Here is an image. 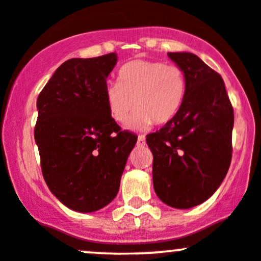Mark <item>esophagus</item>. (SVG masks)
<instances>
[{
	"label": "esophagus",
	"mask_w": 261,
	"mask_h": 261,
	"mask_svg": "<svg viewBox=\"0 0 261 261\" xmlns=\"http://www.w3.org/2000/svg\"><path fill=\"white\" fill-rule=\"evenodd\" d=\"M145 145H146L145 136H139V137H137V146H145Z\"/></svg>",
	"instance_id": "34e87169"
}]
</instances>
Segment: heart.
<instances>
[{
    "mask_svg": "<svg viewBox=\"0 0 261 261\" xmlns=\"http://www.w3.org/2000/svg\"><path fill=\"white\" fill-rule=\"evenodd\" d=\"M187 74L178 65L134 60L119 71V82L107 83L104 98L114 121H126L131 130L146 131L167 124L180 112L187 95Z\"/></svg>",
    "mask_w": 261,
    "mask_h": 261,
    "instance_id": "1",
    "label": "heart"
}]
</instances>
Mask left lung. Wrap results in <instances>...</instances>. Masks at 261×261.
Listing matches in <instances>:
<instances>
[{
	"mask_svg": "<svg viewBox=\"0 0 261 261\" xmlns=\"http://www.w3.org/2000/svg\"><path fill=\"white\" fill-rule=\"evenodd\" d=\"M168 56L187 74V95L178 115L146 141L155 194L170 207L187 210L222 184L232 160L234 114L220 74L191 53Z\"/></svg>",
	"mask_w": 261,
	"mask_h": 261,
	"instance_id": "1",
	"label": "left lung"
}]
</instances>
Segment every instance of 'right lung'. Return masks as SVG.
Returning a JSON list of instances; mask_svg holds the SVG:
<instances>
[{"label":"right lung","mask_w":261,"mask_h":261,"mask_svg":"<svg viewBox=\"0 0 261 261\" xmlns=\"http://www.w3.org/2000/svg\"><path fill=\"white\" fill-rule=\"evenodd\" d=\"M115 53L64 62L37 100L34 137L50 191L66 207L94 212L120 187L135 135L121 131L108 110L104 89Z\"/></svg>","instance_id":"right-lung-1"}]
</instances>
